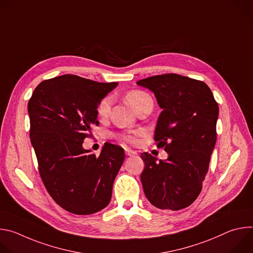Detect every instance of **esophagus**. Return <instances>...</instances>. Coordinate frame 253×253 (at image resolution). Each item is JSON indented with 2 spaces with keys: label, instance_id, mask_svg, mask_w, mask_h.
<instances>
[{
  "label": "esophagus",
  "instance_id": "1",
  "mask_svg": "<svg viewBox=\"0 0 253 253\" xmlns=\"http://www.w3.org/2000/svg\"><path fill=\"white\" fill-rule=\"evenodd\" d=\"M125 153L127 156H133V155H136V152H134L133 150L131 149H125Z\"/></svg>",
  "mask_w": 253,
  "mask_h": 253
}]
</instances>
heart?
<instances>
[{
	"mask_svg": "<svg viewBox=\"0 0 253 253\" xmlns=\"http://www.w3.org/2000/svg\"><path fill=\"white\" fill-rule=\"evenodd\" d=\"M149 99H151V97L146 92L141 91V90L130 91L126 96V100L128 102V104L130 106H132L135 110L144 102L149 100ZM111 105H112V97L111 96H107V97L103 98L97 107L98 115L100 117H106L110 112ZM120 138L126 142H134L135 141L134 136L130 135V134H123L120 136Z\"/></svg>",
	"mask_w": 253,
	"mask_h": 253,
	"instance_id": "b5f03b06",
	"label": "heart"
}]
</instances>
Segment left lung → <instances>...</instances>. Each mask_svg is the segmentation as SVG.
I'll return each mask as SVG.
<instances>
[{
    "label": "left lung",
    "mask_w": 253,
    "mask_h": 253,
    "mask_svg": "<svg viewBox=\"0 0 253 253\" xmlns=\"http://www.w3.org/2000/svg\"><path fill=\"white\" fill-rule=\"evenodd\" d=\"M137 85L152 91L162 109L154 140L168 153L159 161L147 152L141 154L144 193L159 209H183L198 197L208 172L218 104L204 82L178 74L149 77Z\"/></svg>",
    "instance_id": "1"
}]
</instances>
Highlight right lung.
<instances>
[{
    "label": "right lung",
    "instance_id": "1",
    "mask_svg": "<svg viewBox=\"0 0 253 253\" xmlns=\"http://www.w3.org/2000/svg\"><path fill=\"white\" fill-rule=\"evenodd\" d=\"M117 85L62 75L41 82L29 100L30 138L40 176L54 201L71 213L93 214L111 200L124 149L106 142L96 156L82 144L99 125L100 101Z\"/></svg>",
    "mask_w": 253,
    "mask_h": 253
}]
</instances>
